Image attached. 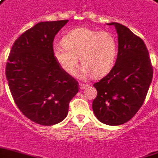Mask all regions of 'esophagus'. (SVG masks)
<instances>
[{"mask_svg": "<svg viewBox=\"0 0 158 158\" xmlns=\"http://www.w3.org/2000/svg\"><path fill=\"white\" fill-rule=\"evenodd\" d=\"M87 86H88V84H82V83L79 84V88H80V89H85Z\"/></svg>", "mask_w": 158, "mask_h": 158, "instance_id": "esophagus-1", "label": "esophagus"}]
</instances>
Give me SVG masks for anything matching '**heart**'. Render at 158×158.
<instances>
[{"label": "heart", "instance_id": "1", "mask_svg": "<svg viewBox=\"0 0 158 158\" xmlns=\"http://www.w3.org/2000/svg\"><path fill=\"white\" fill-rule=\"evenodd\" d=\"M117 52L116 39L110 32L86 27L72 30L63 38V44L53 46L55 60L67 74L75 73L79 58L82 75L98 78L114 65Z\"/></svg>", "mask_w": 158, "mask_h": 158}]
</instances>
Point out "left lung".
I'll return each mask as SVG.
<instances>
[{
    "instance_id": "1",
    "label": "left lung",
    "mask_w": 158,
    "mask_h": 158,
    "mask_svg": "<svg viewBox=\"0 0 158 158\" xmlns=\"http://www.w3.org/2000/svg\"><path fill=\"white\" fill-rule=\"evenodd\" d=\"M118 35L116 62L94 87L97 96L93 111L103 123L112 126L129 121L145 101L153 75L148 50L140 37L119 23L112 22Z\"/></svg>"
}]
</instances>
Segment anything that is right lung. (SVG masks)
I'll return each instance as SVG.
<instances>
[{"label":"right lung","mask_w":158,"mask_h":158,"mask_svg":"<svg viewBox=\"0 0 158 158\" xmlns=\"http://www.w3.org/2000/svg\"><path fill=\"white\" fill-rule=\"evenodd\" d=\"M68 20L37 23L15 41L6 76L15 104L26 118L44 126L65 118L79 83L53 55V41Z\"/></svg>","instance_id":"obj_1"}]
</instances>
